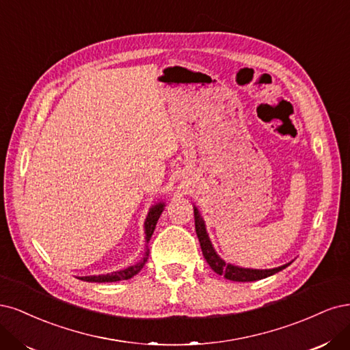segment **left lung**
Here are the masks:
<instances>
[{"label": "left lung", "mask_w": 350, "mask_h": 350, "mask_svg": "<svg viewBox=\"0 0 350 350\" xmlns=\"http://www.w3.org/2000/svg\"><path fill=\"white\" fill-rule=\"evenodd\" d=\"M193 212H195V230H196L198 239H199V243H200V249H202V253H204L205 260L211 266L213 272L224 276L225 279L234 280V282H254V280L265 279L267 276H272V275L280 272L282 269H285L291 265V263H288V265L279 266V267H275V269H265V270L243 269V267H237V266H232V265H227L215 253V250H213V247L209 241V237H208L206 230H205L204 219L200 218L198 209L195 208Z\"/></svg>", "instance_id": "left-lung-1"}]
</instances>
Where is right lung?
Returning <instances> with one entry per match:
<instances>
[{"label":"right lung","mask_w":350,"mask_h":350,"mask_svg":"<svg viewBox=\"0 0 350 350\" xmlns=\"http://www.w3.org/2000/svg\"><path fill=\"white\" fill-rule=\"evenodd\" d=\"M164 211V205L163 204H159L151 208L148 217H146V221H145V234H146V241H150L151 235L155 230V225H157V221H159L161 212ZM148 253H145V257L142 258V260L137 265H133L128 269H123V270H118V272H113L110 275H98V276H83V278H78L81 280H85V282H98V284H101V282H118V280H126V279H131L133 278L137 273L141 272V269L144 267V265L146 263V260H148Z\"/></svg>","instance_id":"right-lung-1"}]
</instances>
